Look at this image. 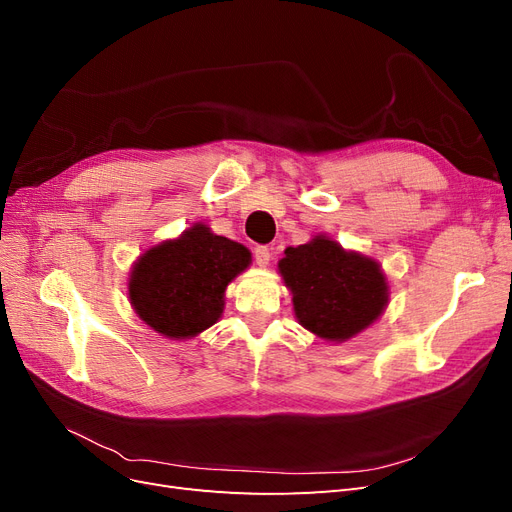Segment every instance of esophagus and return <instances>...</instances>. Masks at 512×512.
I'll return each mask as SVG.
<instances>
[{
	"label": "esophagus",
	"instance_id": "1",
	"mask_svg": "<svg viewBox=\"0 0 512 512\" xmlns=\"http://www.w3.org/2000/svg\"><path fill=\"white\" fill-rule=\"evenodd\" d=\"M254 260H256L258 267H267L269 260H271L269 247H267V245H256V247H254Z\"/></svg>",
	"mask_w": 512,
	"mask_h": 512
}]
</instances>
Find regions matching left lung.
Segmentation results:
<instances>
[{"label":"left lung","mask_w":512,"mask_h":512,"mask_svg":"<svg viewBox=\"0 0 512 512\" xmlns=\"http://www.w3.org/2000/svg\"><path fill=\"white\" fill-rule=\"evenodd\" d=\"M284 254L277 267L292 292L294 316L307 331L346 342L382 316L389 284L376 260L346 252L324 235L286 247Z\"/></svg>","instance_id":"8db88e82"}]
</instances>
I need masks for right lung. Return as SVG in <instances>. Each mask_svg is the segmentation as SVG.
<instances>
[{
  "label": "right lung",
  "mask_w": 512,
  "mask_h": 512,
  "mask_svg": "<svg viewBox=\"0 0 512 512\" xmlns=\"http://www.w3.org/2000/svg\"><path fill=\"white\" fill-rule=\"evenodd\" d=\"M245 245L194 224L181 237L162 241L134 262L128 294L134 312L168 339H190L224 312V292L250 267Z\"/></svg>",
  "instance_id": "add662e5"
}]
</instances>
